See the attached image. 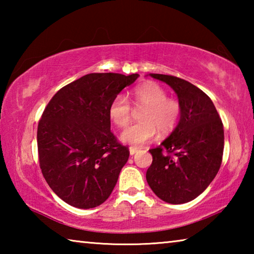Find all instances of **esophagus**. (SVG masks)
<instances>
[{
    "mask_svg": "<svg viewBox=\"0 0 254 254\" xmlns=\"http://www.w3.org/2000/svg\"><path fill=\"white\" fill-rule=\"evenodd\" d=\"M136 151H137L136 148H133V147L130 148V154H131V156H133V154L136 153Z\"/></svg>",
    "mask_w": 254,
    "mask_h": 254,
    "instance_id": "esophagus-1",
    "label": "esophagus"
}]
</instances>
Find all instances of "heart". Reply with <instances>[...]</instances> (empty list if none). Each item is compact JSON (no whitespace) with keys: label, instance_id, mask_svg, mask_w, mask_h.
Masks as SVG:
<instances>
[{"label":"heart","instance_id":"1","mask_svg":"<svg viewBox=\"0 0 254 254\" xmlns=\"http://www.w3.org/2000/svg\"><path fill=\"white\" fill-rule=\"evenodd\" d=\"M133 103L137 107H144L141 111V122L127 127L121 133V140L133 147L149 142L157 134H169L178 126L182 105L173 97H167L166 89L157 83H149L137 86L132 92ZM132 105L127 97L118 94L112 100L109 107V115L115 126L126 127L130 122Z\"/></svg>","mask_w":254,"mask_h":254}]
</instances>
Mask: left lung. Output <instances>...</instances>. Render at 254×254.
<instances>
[{
	"instance_id": "left-lung-1",
	"label": "left lung",
	"mask_w": 254,
	"mask_h": 254,
	"mask_svg": "<svg viewBox=\"0 0 254 254\" xmlns=\"http://www.w3.org/2000/svg\"><path fill=\"white\" fill-rule=\"evenodd\" d=\"M168 84L178 96L182 115L173 133L150 149L152 163L147 182L159 198L184 204L199 196L220 170L224 150V128L206 94L179 77L150 74Z\"/></svg>"
}]
</instances>
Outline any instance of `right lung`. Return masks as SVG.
<instances>
[{
	"instance_id": "obj_1",
	"label": "right lung",
	"mask_w": 254,
	"mask_h": 254,
	"mask_svg": "<svg viewBox=\"0 0 254 254\" xmlns=\"http://www.w3.org/2000/svg\"><path fill=\"white\" fill-rule=\"evenodd\" d=\"M137 74L93 72L55 94L38 124L41 173L59 198L93 208L109 198L130 151L111 132L109 107Z\"/></svg>"
}]
</instances>
